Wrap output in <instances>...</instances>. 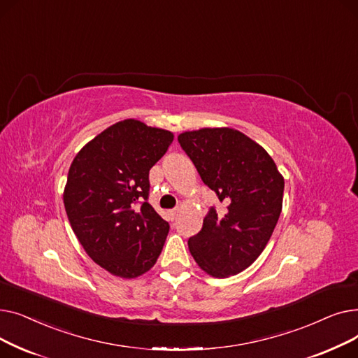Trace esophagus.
Masks as SVG:
<instances>
[{
	"label": "esophagus",
	"instance_id": "1",
	"mask_svg": "<svg viewBox=\"0 0 358 358\" xmlns=\"http://www.w3.org/2000/svg\"><path fill=\"white\" fill-rule=\"evenodd\" d=\"M168 215H169V217H171V220H174V219L177 217V215H178V210H177V209H174V210H169V212H168Z\"/></svg>",
	"mask_w": 358,
	"mask_h": 358
}]
</instances>
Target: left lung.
<instances>
[{
    "label": "left lung",
    "mask_w": 358,
    "mask_h": 358,
    "mask_svg": "<svg viewBox=\"0 0 358 358\" xmlns=\"http://www.w3.org/2000/svg\"><path fill=\"white\" fill-rule=\"evenodd\" d=\"M203 182L227 204L210 209L201 231L189 239L197 266L227 278L264 251L283 208L285 178L267 150L232 127H203L178 135Z\"/></svg>",
    "instance_id": "8db88e82"
}]
</instances>
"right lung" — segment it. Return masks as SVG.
<instances>
[{"label": "right lung", "instance_id": "right-lung-1", "mask_svg": "<svg viewBox=\"0 0 358 358\" xmlns=\"http://www.w3.org/2000/svg\"><path fill=\"white\" fill-rule=\"evenodd\" d=\"M173 141V131L126 119L83 146L69 166L64 204L71 228L113 275L136 278L162 251L169 224L146 199L149 169Z\"/></svg>", "mask_w": 358, "mask_h": 358}]
</instances>
